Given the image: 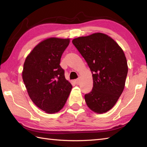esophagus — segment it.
I'll return each mask as SVG.
<instances>
[{"mask_svg": "<svg viewBox=\"0 0 147 147\" xmlns=\"http://www.w3.org/2000/svg\"><path fill=\"white\" fill-rule=\"evenodd\" d=\"M74 83H75L76 85H79L80 84V80L79 79H76L74 80Z\"/></svg>", "mask_w": 147, "mask_h": 147, "instance_id": "34e87169", "label": "esophagus"}]
</instances>
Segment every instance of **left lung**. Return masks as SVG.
Wrapping results in <instances>:
<instances>
[{
	"mask_svg": "<svg viewBox=\"0 0 147 147\" xmlns=\"http://www.w3.org/2000/svg\"><path fill=\"white\" fill-rule=\"evenodd\" d=\"M92 71L93 86L85 95L88 107L97 114L114 107L123 92L128 71L120 46L110 36L96 33L73 40Z\"/></svg>",
	"mask_w": 147,
	"mask_h": 147,
	"instance_id": "obj_1",
	"label": "left lung"
}]
</instances>
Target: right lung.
Segmentation results:
<instances>
[{
	"instance_id": "obj_1",
	"label": "right lung",
	"mask_w": 147,
	"mask_h": 147,
	"mask_svg": "<svg viewBox=\"0 0 147 147\" xmlns=\"http://www.w3.org/2000/svg\"><path fill=\"white\" fill-rule=\"evenodd\" d=\"M69 38H49L35 47L27 56L22 77L31 100L46 113L61 111L72 89L60 65Z\"/></svg>"
}]
</instances>
